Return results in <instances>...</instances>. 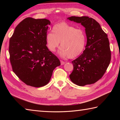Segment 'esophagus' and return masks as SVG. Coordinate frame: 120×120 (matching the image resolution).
I'll return each mask as SVG.
<instances>
[{"mask_svg":"<svg viewBox=\"0 0 120 120\" xmlns=\"http://www.w3.org/2000/svg\"><path fill=\"white\" fill-rule=\"evenodd\" d=\"M60 62H61V64L62 65H64V64H65V62H64V61H62V60H60Z\"/></svg>","mask_w":120,"mask_h":120,"instance_id":"esophagus-1","label":"esophagus"}]
</instances>
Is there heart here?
Instances as JSON below:
<instances>
[{
  "label": "heart",
  "mask_w": 120,
  "mask_h": 120,
  "mask_svg": "<svg viewBox=\"0 0 120 120\" xmlns=\"http://www.w3.org/2000/svg\"><path fill=\"white\" fill-rule=\"evenodd\" d=\"M45 41L48 49L52 52H55L61 42L59 55L73 59L83 52L86 44V36L82 30L76 29L65 22H60L53 26L52 32L47 33Z\"/></svg>",
  "instance_id": "obj_1"
}]
</instances>
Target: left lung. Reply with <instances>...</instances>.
Wrapping results in <instances>:
<instances>
[{
    "instance_id": "8db88e82",
    "label": "left lung",
    "mask_w": 120,
    "mask_h": 120,
    "mask_svg": "<svg viewBox=\"0 0 120 120\" xmlns=\"http://www.w3.org/2000/svg\"><path fill=\"white\" fill-rule=\"evenodd\" d=\"M68 19L80 23L85 28L87 39L85 50L72 62L74 69L71 80L79 86L96 82L106 72L111 60L107 35L95 19L88 16H71Z\"/></svg>"
}]
</instances>
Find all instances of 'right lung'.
Segmentation results:
<instances>
[{
	"label": "right lung",
	"instance_id": "right-lung-1",
	"mask_svg": "<svg viewBox=\"0 0 120 120\" xmlns=\"http://www.w3.org/2000/svg\"><path fill=\"white\" fill-rule=\"evenodd\" d=\"M50 22L27 17L15 29L9 51L12 70L27 85L41 87L49 82L59 59L46 46L45 37Z\"/></svg>",
	"mask_w": 120,
	"mask_h": 120
}]
</instances>
